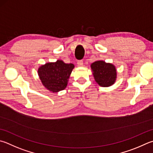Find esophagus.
I'll return each instance as SVG.
<instances>
[{"mask_svg": "<svg viewBox=\"0 0 153 153\" xmlns=\"http://www.w3.org/2000/svg\"><path fill=\"white\" fill-rule=\"evenodd\" d=\"M77 63V65L79 66V67H82V66L84 65V62H83L82 60H79Z\"/></svg>", "mask_w": 153, "mask_h": 153, "instance_id": "34e87169", "label": "esophagus"}]
</instances>
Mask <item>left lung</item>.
Instances as JSON below:
<instances>
[{"instance_id": "obj_1", "label": "left lung", "mask_w": 153, "mask_h": 153, "mask_svg": "<svg viewBox=\"0 0 153 153\" xmlns=\"http://www.w3.org/2000/svg\"><path fill=\"white\" fill-rule=\"evenodd\" d=\"M96 82L102 87H109L114 84L116 78L115 66L104 61H97L91 64Z\"/></svg>"}]
</instances>
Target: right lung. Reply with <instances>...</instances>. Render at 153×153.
<instances>
[{"instance_id":"obj_1","label":"right lung","mask_w":153,"mask_h":153,"mask_svg":"<svg viewBox=\"0 0 153 153\" xmlns=\"http://www.w3.org/2000/svg\"><path fill=\"white\" fill-rule=\"evenodd\" d=\"M74 65L65 63L62 60L48 63L38 69V74L43 85L48 90L58 92L66 88Z\"/></svg>"}]
</instances>
